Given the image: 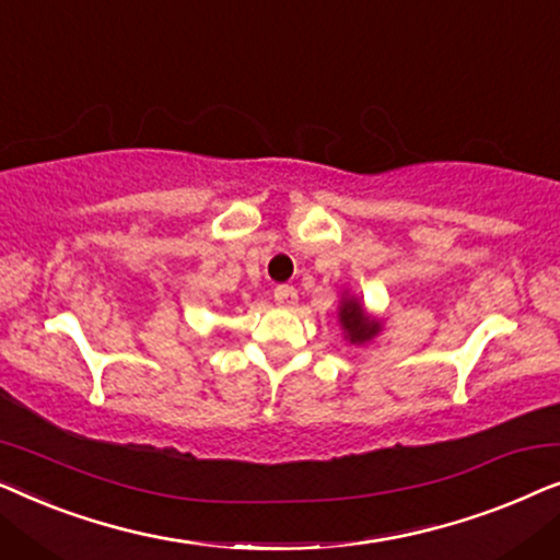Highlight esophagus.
<instances>
[{"mask_svg":"<svg viewBox=\"0 0 560 560\" xmlns=\"http://www.w3.org/2000/svg\"><path fill=\"white\" fill-rule=\"evenodd\" d=\"M275 303L282 305V308H293L298 303V290L290 285H278L275 288Z\"/></svg>","mask_w":560,"mask_h":560,"instance_id":"1","label":"esophagus"}]
</instances>
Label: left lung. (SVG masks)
I'll list each match as a JSON object with an SVG mask.
<instances>
[{
  "mask_svg": "<svg viewBox=\"0 0 560 560\" xmlns=\"http://www.w3.org/2000/svg\"><path fill=\"white\" fill-rule=\"evenodd\" d=\"M336 318H339V326H341V334L343 339L349 343H354V347H362V343L372 341L374 336H380L382 331V318L374 316V313L366 311L364 301L354 293H349V290H343L341 298H339V308H336Z\"/></svg>",
  "mask_w": 560,
  "mask_h": 560,
  "instance_id": "obj_1",
  "label": "left lung"
}]
</instances>
